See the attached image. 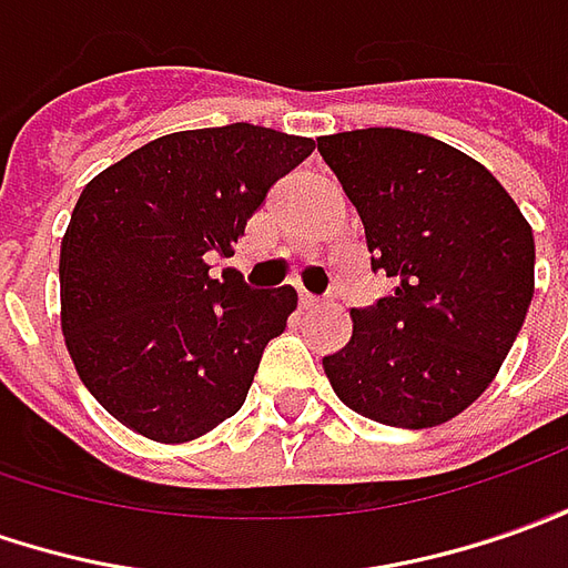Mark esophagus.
Instances as JSON below:
<instances>
[{"instance_id": "obj_1", "label": "esophagus", "mask_w": 568, "mask_h": 568, "mask_svg": "<svg viewBox=\"0 0 568 568\" xmlns=\"http://www.w3.org/2000/svg\"><path fill=\"white\" fill-rule=\"evenodd\" d=\"M298 304H301V307H304V311H314V307H320L323 301L316 298V295H307V292H301Z\"/></svg>"}]
</instances>
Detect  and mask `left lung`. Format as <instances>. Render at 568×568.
I'll return each mask as SVG.
<instances>
[{
    "label": "left lung",
    "instance_id": "obj_1",
    "mask_svg": "<svg viewBox=\"0 0 568 568\" xmlns=\"http://www.w3.org/2000/svg\"><path fill=\"white\" fill-rule=\"evenodd\" d=\"M316 149L357 207L373 273L395 292L354 307L323 357L338 400L397 429L463 414L504 364L535 295V239L510 192L442 139L369 126Z\"/></svg>",
    "mask_w": 568,
    "mask_h": 568
}]
</instances>
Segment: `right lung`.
<instances>
[{"instance_id":"add662e5","label":"right lung","mask_w":568,"mask_h":568,"mask_svg":"<svg viewBox=\"0 0 568 568\" xmlns=\"http://www.w3.org/2000/svg\"><path fill=\"white\" fill-rule=\"evenodd\" d=\"M314 139L226 123L152 139L77 199L61 239V333L90 395L180 445L233 416L298 295L207 276Z\"/></svg>"}]
</instances>
